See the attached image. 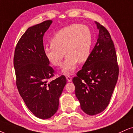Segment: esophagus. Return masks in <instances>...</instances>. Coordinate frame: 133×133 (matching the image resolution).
<instances>
[{"instance_id": "obj_1", "label": "esophagus", "mask_w": 133, "mask_h": 133, "mask_svg": "<svg viewBox=\"0 0 133 133\" xmlns=\"http://www.w3.org/2000/svg\"><path fill=\"white\" fill-rule=\"evenodd\" d=\"M66 78L67 81H68V82H71V81H72V79H71V76H66Z\"/></svg>"}]
</instances>
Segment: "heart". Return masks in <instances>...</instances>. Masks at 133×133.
<instances>
[{"instance_id":"b5f03b06","label":"heart","mask_w":133,"mask_h":133,"mask_svg":"<svg viewBox=\"0 0 133 133\" xmlns=\"http://www.w3.org/2000/svg\"><path fill=\"white\" fill-rule=\"evenodd\" d=\"M92 34L88 26L72 24L57 31L51 39V45L44 49L48 61L54 66L62 65L64 53L66 55L62 69L65 75L71 74L77 63H84L91 55Z\"/></svg>"}]
</instances>
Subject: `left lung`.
I'll use <instances>...</instances> for the list:
<instances>
[{
  "mask_svg": "<svg viewBox=\"0 0 133 133\" xmlns=\"http://www.w3.org/2000/svg\"><path fill=\"white\" fill-rule=\"evenodd\" d=\"M97 41L73 82L82 110L89 115L103 112L109 105L118 78L114 44L105 28L95 21Z\"/></svg>",
  "mask_w": 133,
  "mask_h": 133,
  "instance_id": "8db88e82",
  "label": "left lung"
}]
</instances>
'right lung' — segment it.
I'll use <instances>...</instances> for the list:
<instances>
[{"instance_id": "1", "label": "right lung", "mask_w": 133, "mask_h": 133, "mask_svg": "<svg viewBox=\"0 0 133 133\" xmlns=\"http://www.w3.org/2000/svg\"><path fill=\"white\" fill-rule=\"evenodd\" d=\"M52 23L47 20L28 28L18 42L14 59L19 94L34 115L43 119L57 112L59 98L66 84L63 75L48 81L54 70L44 54L43 36Z\"/></svg>"}]
</instances>
